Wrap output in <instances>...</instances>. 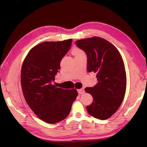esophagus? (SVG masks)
Here are the masks:
<instances>
[{"instance_id":"obj_1","label":"esophagus","mask_w":147,"mask_h":147,"mask_svg":"<svg viewBox=\"0 0 147 147\" xmlns=\"http://www.w3.org/2000/svg\"><path fill=\"white\" fill-rule=\"evenodd\" d=\"M78 92L79 94H83V93H84V88H81L80 89H78Z\"/></svg>"}]
</instances>
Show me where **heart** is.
I'll list each match as a JSON object with an SVG mask.
<instances>
[{
    "label": "heart",
    "instance_id": "heart-1",
    "mask_svg": "<svg viewBox=\"0 0 147 147\" xmlns=\"http://www.w3.org/2000/svg\"><path fill=\"white\" fill-rule=\"evenodd\" d=\"M73 52L74 54V55H75L76 56H77V55H81V54L84 53L83 52V51H82L81 49H79V48H74V49H73Z\"/></svg>",
    "mask_w": 147,
    "mask_h": 147
}]
</instances>
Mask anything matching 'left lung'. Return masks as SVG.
I'll return each mask as SVG.
<instances>
[{
    "label": "left lung",
    "mask_w": 147,
    "mask_h": 147,
    "mask_svg": "<svg viewBox=\"0 0 147 147\" xmlns=\"http://www.w3.org/2000/svg\"><path fill=\"white\" fill-rule=\"evenodd\" d=\"M76 45L87 55V70L96 73L98 83L85 91L93 97L86 107L96 119L106 120L119 109L126 89V74L120 52L109 41L99 37L77 40Z\"/></svg>",
    "instance_id": "1"
}]
</instances>
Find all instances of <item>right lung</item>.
<instances>
[{
    "mask_svg": "<svg viewBox=\"0 0 147 147\" xmlns=\"http://www.w3.org/2000/svg\"><path fill=\"white\" fill-rule=\"evenodd\" d=\"M71 42L70 38L38 44L29 51L22 65L21 83L26 101L38 118L50 124L68 116L78 95L76 89L57 88L53 83Z\"/></svg>",
    "mask_w": 147,
    "mask_h": 147,
    "instance_id": "obj_1",
    "label": "right lung"
}]
</instances>
